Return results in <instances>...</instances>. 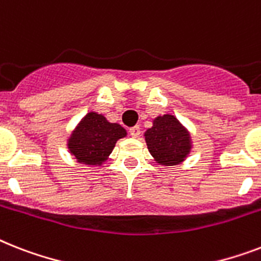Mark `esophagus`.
Here are the masks:
<instances>
[{"label":"esophagus","mask_w":261,"mask_h":261,"mask_svg":"<svg viewBox=\"0 0 261 261\" xmlns=\"http://www.w3.org/2000/svg\"><path fill=\"white\" fill-rule=\"evenodd\" d=\"M128 133H130V135L133 138H138L139 137V134H141V128H139V126H134V127H131L130 130H128Z\"/></svg>","instance_id":"obj_1"}]
</instances>
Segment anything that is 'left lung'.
<instances>
[{
	"mask_svg": "<svg viewBox=\"0 0 261 261\" xmlns=\"http://www.w3.org/2000/svg\"><path fill=\"white\" fill-rule=\"evenodd\" d=\"M143 137L150 154L161 166H177L192 151L189 130L171 114L154 118L152 126L145 131Z\"/></svg>",
	"mask_w": 261,
	"mask_h": 261,
	"instance_id": "8db88e82",
	"label": "left lung"
}]
</instances>
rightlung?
I'll use <instances>...</instances> for the list:
<instances>
[{
  "label": "right lung",
  "instance_id": "right-lung-1",
  "mask_svg": "<svg viewBox=\"0 0 261 261\" xmlns=\"http://www.w3.org/2000/svg\"><path fill=\"white\" fill-rule=\"evenodd\" d=\"M124 137L127 131L119 123H111L103 114L90 111L71 131L67 147L77 164L103 166L116 142Z\"/></svg>",
  "mask_w": 261,
  "mask_h": 261
}]
</instances>
